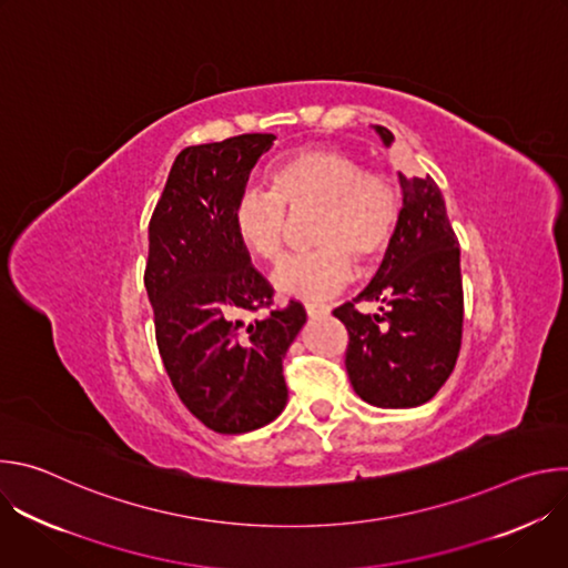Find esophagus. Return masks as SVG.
Returning a JSON list of instances; mask_svg holds the SVG:
<instances>
[{
	"mask_svg": "<svg viewBox=\"0 0 568 568\" xmlns=\"http://www.w3.org/2000/svg\"><path fill=\"white\" fill-rule=\"evenodd\" d=\"M305 312H307V316H326V314H331V305H326V303H305Z\"/></svg>",
	"mask_w": 568,
	"mask_h": 568,
	"instance_id": "esophagus-1",
	"label": "esophagus"
}]
</instances>
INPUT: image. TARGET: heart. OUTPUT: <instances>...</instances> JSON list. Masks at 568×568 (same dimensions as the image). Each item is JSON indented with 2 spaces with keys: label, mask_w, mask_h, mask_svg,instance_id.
<instances>
[{
  "label": "heart",
  "mask_w": 568,
  "mask_h": 568,
  "mask_svg": "<svg viewBox=\"0 0 568 568\" xmlns=\"http://www.w3.org/2000/svg\"><path fill=\"white\" fill-rule=\"evenodd\" d=\"M270 193H242L231 211L237 245L258 261L274 263L283 252L285 209H316L307 254L285 258L272 274L281 294L321 298L337 292L353 274V261L375 263L390 245L399 220V197L382 173L331 148L285 154L267 173Z\"/></svg>",
  "instance_id": "1"
}]
</instances>
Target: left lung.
<instances>
[{
  "label": "left lung",
  "mask_w": 568,
  "mask_h": 568,
  "mask_svg": "<svg viewBox=\"0 0 568 568\" xmlns=\"http://www.w3.org/2000/svg\"><path fill=\"white\" fill-rule=\"evenodd\" d=\"M388 148L395 136L373 125ZM402 209L384 261L364 292L335 310L348 331L346 371L355 393L379 409L429 402L454 371L463 335L460 250L438 184L397 175ZM379 302L377 315L354 303Z\"/></svg>",
  "instance_id": "8db88e82"
}]
</instances>
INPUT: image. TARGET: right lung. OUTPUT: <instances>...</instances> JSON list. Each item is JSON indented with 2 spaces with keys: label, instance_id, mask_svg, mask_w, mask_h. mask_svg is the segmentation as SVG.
<instances>
[{
  "label": "right lung",
  "instance_id": "add662e5",
  "mask_svg": "<svg viewBox=\"0 0 568 568\" xmlns=\"http://www.w3.org/2000/svg\"><path fill=\"white\" fill-rule=\"evenodd\" d=\"M274 134L189 145L148 226L145 292L159 355L186 409L217 434H247L287 404L283 357L305 323L290 301L263 318L274 290L231 231V211Z\"/></svg>",
  "mask_w": 568,
  "mask_h": 568
}]
</instances>
